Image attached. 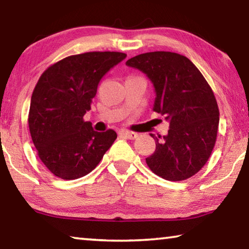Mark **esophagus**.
<instances>
[{"label":"esophagus","mask_w":249,"mask_h":249,"mask_svg":"<svg viewBox=\"0 0 249 249\" xmlns=\"http://www.w3.org/2000/svg\"><path fill=\"white\" fill-rule=\"evenodd\" d=\"M119 134H120V136L128 138V140H135V138H137V136H138L137 133L129 132V130H122V132H120Z\"/></svg>","instance_id":"esophagus-1"}]
</instances>
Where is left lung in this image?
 <instances>
[{
	"label": "left lung",
	"instance_id": "obj_1",
	"mask_svg": "<svg viewBox=\"0 0 249 249\" xmlns=\"http://www.w3.org/2000/svg\"><path fill=\"white\" fill-rule=\"evenodd\" d=\"M126 65L144 72L154 84L153 109L169 122L166 136H150L154 154L149 169L169 181H181L201 170L214 148L220 112L215 96L200 70L182 54L154 52L138 54Z\"/></svg>",
	"mask_w": 249,
	"mask_h": 249
}]
</instances>
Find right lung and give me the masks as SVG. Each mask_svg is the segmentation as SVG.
Segmentation results:
<instances>
[{
  "mask_svg": "<svg viewBox=\"0 0 249 249\" xmlns=\"http://www.w3.org/2000/svg\"><path fill=\"white\" fill-rule=\"evenodd\" d=\"M125 58L117 52L73 54L40 75L29 107V132L38 157L58 178L90 174L116 140L114 130L95 132L83 116L91 109L100 80Z\"/></svg>",
  "mask_w": 249,
  "mask_h": 249,
  "instance_id": "right-lung-1",
  "label": "right lung"
}]
</instances>
